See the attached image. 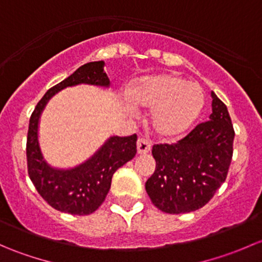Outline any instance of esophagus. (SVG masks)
<instances>
[{
  "label": "esophagus",
  "instance_id": "34e87169",
  "mask_svg": "<svg viewBox=\"0 0 262 262\" xmlns=\"http://www.w3.org/2000/svg\"><path fill=\"white\" fill-rule=\"evenodd\" d=\"M150 150V143L146 139L141 138L137 141V152L138 155H144V153H148Z\"/></svg>",
  "mask_w": 262,
  "mask_h": 262
}]
</instances>
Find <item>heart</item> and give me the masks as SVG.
<instances>
[{"instance_id": "heart-1", "label": "heart", "mask_w": 262, "mask_h": 262, "mask_svg": "<svg viewBox=\"0 0 262 262\" xmlns=\"http://www.w3.org/2000/svg\"><path fill=\"white\" fill-rule=\"evenodd\" d=\"M134 106L149 109V125L162 139L182 137L199 118L204 92L199 84L173 73H158L137 80L126 90Z\"/></svg>"}]
</instances>
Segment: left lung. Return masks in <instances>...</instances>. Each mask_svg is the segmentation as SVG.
Here are the masks:
<instances>
[{
  "mask_svg": "<svg viewBox=\"0 0 262 262\" xmlns=\"http://www.w3.org/2000/svg\"><path fill=\"white\" fill-rule=\"evenodd\" d=\"M212 114L176 144L152 148L156 170L146 182L155 207L168 214L204 207L221 187L233 155L234 130L227 106L212 91Z\"/></svg>",
  "mask_w": 262,
  "mask_h": 262,
  "instance_id": "left-lung-1",
  "label": "left lung"
}]
</instances>
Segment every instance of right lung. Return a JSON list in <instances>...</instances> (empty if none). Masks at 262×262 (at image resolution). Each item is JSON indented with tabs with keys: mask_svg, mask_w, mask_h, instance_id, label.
<instances>
[{
	"mask_svg": "<svg viewBox=\"0 0 262 262\" xmlns=\"http://www.w3.org/2000/svg\"><path fill=\"white\" fill-rule=\"evenodd\" d=\"M104 60L81 66L70 77L48 90L38 102L29 123L26 157L30 180L39 194L54 209L73 215L94 213L104 203L113 175L137 153V136L110 137L91 157L73 167H54L44 157L39 142L40 116L49 100L67 87L78 84L109 89Z\"/></svg>",
	"mask_w": 262,
	"mask_h": 262,
	"instance_id": "add662e5",
	"label": "right lung"
}]
</instances>
